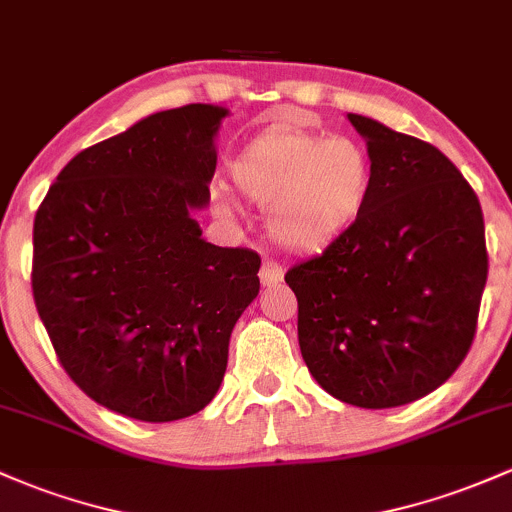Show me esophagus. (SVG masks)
I'll list each match as a JSON object with an SVG mask.
<instances>
[{
    "instance_id": "34e87169",
    "label": "esophagus",
    "mask_w": 512,
    "mask_h": 512,
    "mask_svg": "<svg viewBox=\"0 0 512 512\" xmlns=\"http://www.w3.org/2000/svg\"><path fill=\"white\" fill-rule=\"evenodd\" d=\"M283 266H280V263H276V261H263V266H261V273H258V276H261V283L266 285V288H271V285H278L280 280H283Z\"/></svg>"
}]
</instances>
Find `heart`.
<instances>
[{
    "mask_svg": "<svg viewBox=\"0 0 512 512\" xmlns=\"http://www.w3.org/2000/svg\"><path fill=\"white\" fill-rule=\"evenodd\" d=\"M232 175L241 195L268 210L273 239L298 254L342 239L364 214L373 185L364 146L302 129L258 134L236 156Z\"/></svg>",
    "mask_w": 512,
    "mask_h": 512,
    "instance_id": "obj_1",
    "label": "heart"
}]
</instances>
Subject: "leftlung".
I'll use <instances>...</instances> for the list:
<instances>
[{
    "mask_svg": "<svg viewBox=\"0 0 512 512\" xmlns=\"http://www.w3.org/2000/svg\"><path fill=\"white\" fill-rule=\"evenodd\" d=\"M366 139L371 197L359 222L285 273L312 378L381 410L442 386L469 354L486 288L483 212L439 148L346 114Z\"/></svg>",
    "mask_w": 512,
    "mask_h": 512,
    "instance_id": "left-lung-1",
    "label": "left lung"
}]
</instances>
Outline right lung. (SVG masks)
I'll use <instances>...</instances> for the list:
<instances>
[{
	"mask_svg": "<svg viewBox=\"0 0 512 512\" xmlns=\"http://www.w3.org/2000/svg\"><path fill=\"white\" fill-rule=\"evenodd\" d=\"M227 109L156 112L80 151L34 219L31 288L60 366L95 403L141 422L217 395L261 258L202 239Z\"/></svg>",
	"mask_w": 512,
	"mask_h": 512,
	"instance_id": "1",
	"label": "right lung"
}]
</instances>
